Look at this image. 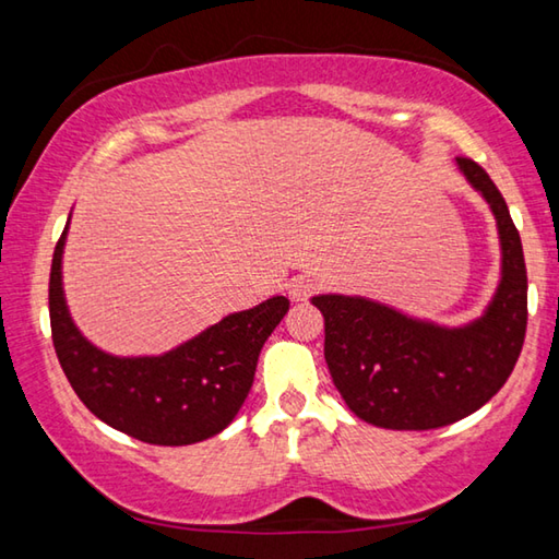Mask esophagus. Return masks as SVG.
<instances>
[{"instance_id":"1","label":"esophagus","mask_w":559,"mask_h":559,"mask_svg":"<svg viewBox=\"0 0 559 559\" xmlns=\"http://www.w3.org/2000/svg\"><path fill=\"white\" fill-rule=\"evenodd\" d=\"M318 290V281L310 276H296L288 283V293L293 300H308Z\"/></svg>"}]
</instances>
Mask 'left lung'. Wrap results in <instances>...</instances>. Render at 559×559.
Segmentation results:
<instances>
[{
	"label": "left lung",
	"instance_id": "1",
	"mask_svg": "<svg viewBox=\"0 0 559 559\" xmlns=\"http://www.w3.org/2000/svg\"><path fill=\"white\" fill-rule=\"evenodd\" d=\"M498 222L500 283L486 313L461 328L416 320L359 296H316L325 362L345 404L382 429H439L480 409L513 372L527 328L523 243L493 179L456 157Z\"/></svg>",
	"mask_w": 559,
	"mask_h": 559
}]
</instances>
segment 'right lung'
I'll return each instance as SVG.
<instances>
[{
    "instance_id": "1",
    "label": "right lung",
    "mask_w": 559,
    "mask_h": 559,
    "mask_svg": "<svg viewBox=\"0 0 559 559\" xmlns=\"http://www.w3.org/2000/svg\"><path fill=\"white\" fill-rule=\"evenodd\" d=\"M66 231L69 224L53 249L49 316L56 357L79 400L108 427L155 447H187L229 427L251 390L263 343L288 313V298L226 316L165 355H108L79 333L66 308Z\"/></svg>"
}]
</instances>
